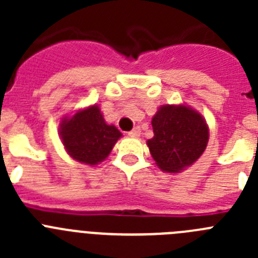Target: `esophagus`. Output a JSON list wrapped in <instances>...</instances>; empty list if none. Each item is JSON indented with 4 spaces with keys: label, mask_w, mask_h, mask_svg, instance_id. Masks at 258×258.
I'll return each mask as SVG.
<instances>
[{
    "label": "esophagus",
    "mask_w": 258,
    "mask_h": 258,
    "mask_svg": "<svg viewBox=\"0 0 258 258\" xmlns=\"http://www.w3.org/2000/svg\"><path fill=\"white\" fill-rule=\"evenodd\" d=\"M127 134H129V137H134V138H137V137L141 136V127L140 126H136L133 129V131H131Z\"/></svg>",
    "instance_id": "esophagus-1"
}]
</instances>
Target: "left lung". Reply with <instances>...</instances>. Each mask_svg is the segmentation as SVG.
<instances>
[{"mask_svg": "<svg viewBox=\"0 0 258 258\" xmlns=\"http://www.w3.org/2000/svg\"><path fill=\"white\" fill-rule=\"evenodd\" d=\"M151 124L154 137L147 146L163 172H182L207 149L209 129L206 118L186 104H163Z\"/></svg>", "mask_w": 258, "mask_h": 258, "instance_id": "left-lung-1", "label": "left lung"}]
</instances>
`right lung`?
Segmentation results:
<instances>
[{"instance_id": "right-lung-1", "label": "right lung", "mask_w": 258, "mask_h": 258, "mask_svg": "<svg viewBox=\"0 0 258 258\" xmlns=\"http://www.w3.org/2000/svg\"><path fill=\"white\" fill-rule=\"evenodd\" d=\"M59 136L72 159L88 165L102 163L122 136L115 125H108L97 104L79 109L61 118Z\"/></svg>"}]
</instances>
